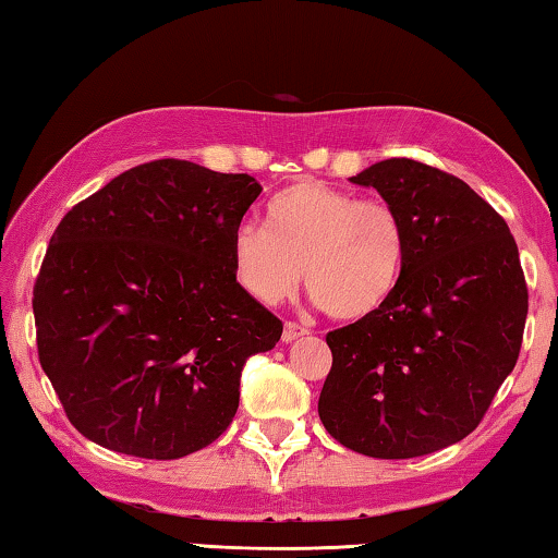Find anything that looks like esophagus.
Masks as SVG:
<instances>
[{"label": "esophagus", "mask_w": 558, "mask_h": 558, "mask_svg": "<svg viewBox=\"0 0 558 558\" xmlns=\"http://www.w3.org/2000/svg\"><path fill=\"white\" fill-rule=\"evenodd\" d=\"M305 335H310V329L298 323H286V327H282V342H295V339Z\"/></svg>", "instance_id": "34e87169"}]
</instances>
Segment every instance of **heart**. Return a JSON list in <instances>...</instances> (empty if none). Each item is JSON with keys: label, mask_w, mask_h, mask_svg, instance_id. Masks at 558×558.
<instances>
[{"label": "heart", "mask_w": 558, "mask_h": 558, "mask_svg": "<svg viewBox=\"0 0 558 558\" xmlns=\"http://www.w3.org/2000/svg\"><path fill=\"white\" fill-rule=\"evenodd\" d=\"M266 223H241L231 241L235 280L260 302L286 300L305 272L317 305L352 323L384 310L401 286L409 231L379 196L307 179L272 196Z\"/></svg>", "instance_id": "1"}]
</instances>
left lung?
I'll list each match as a JSON object with an SVG mask.
<instances>
[{
    "mask_svg": "<svg viewBox=\"0 0 558 558\" xmlns=\"http://www.w3.org/2000/svg\"><path fill=\"white\" fill-rule=\"evenodd\" d=\"M352 182L399 209L409 260L389 305L327 335L319 421L362 456H428L470 436L514 369L529 310L519 251L502 216L442 169L391 157Z\"/></svg>",
    "mask_w": 558,
    "mask_h": 558,
    "instance_id": "8db88e82",
    "label": "left lung"
}]
</instances>
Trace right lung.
<instances>
[{"label": "right lung", "mask_w": 558, "mask_h": 558, "mask_svg": "<svg viewBox=\"0 0 558 558\" xmlns=\"http://www.w3.org/2000/svg\"><path fill=\"white\" fill-rule=\"evenodd\" d=\"M258 194L248 174L155 159L56 226L34 282L36 349L88 440L177 460L231 426L245 359L282 335L233 272V231Z\"/></svg>", "instance_id": "1"}]
</instances>
